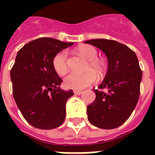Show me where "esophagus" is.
I'll return each instance as SVG.
<instances>
[{
	"label": "esophagus",
	"instance_id": "1",
	"mask_svg": "<svg viewBox=\"0 0 155 155\" xmlns=\"http://www.w3.org/2000/svg\"><path fill=\"white\" fill-rule=\"evenodd\" d=\"M82 93H83V91H74V94H76V95H81Z\"/></svg>",
	"mask_w": 155,
	"mask_h": 155
}]
</instances>
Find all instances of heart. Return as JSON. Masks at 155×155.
I'll return each instance as SVG.
<instances>
[{"instance_id": "1", "label": "heart", "mask_w": 155, "mask_h": 155, "mask_svg": "<svg viewBox=\"0 0 155 155\" xmlns=\"http://www.w3.org/2000/svg\"><path fill=\"white\" fill-rule=\"evenodd\" d=\"M79 54L82 55L84 59L88 60V64L86 69H91L97 74H102L104 71V64L100 60L97 59L98 52L96 49L91 45H81L78 48ZM53 67L58 74H64L68 70L67 65V53L66 51H62L54 55L53 61ZM97 80V76L92 71H87L82 73H70L65 76L64 84L65 87L75 91H81L84 88L93 84Z\"/></svg>"}]
</instances>
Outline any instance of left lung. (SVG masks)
Masks as SVG:
<instances>
[{"label": "left lung", "mask_w": 155, "mask_h": 155, "mask_svg": "<svg viewBox=\"0 0 155 155\" xmlns=\"http://www.w3.org/2000/svg\"><path fill=\"white\" fill-rule=\"evenodd\" d=\"M84 43L99 48L108 60L104 81L98 90L93 89L96 97L87 106L88 120L101 129H115L129 119L139 101L142 71L138 58L127 45L115 41L94 39Z\"/></svg>", "instance_id": "8db88e82"}]
</instances>
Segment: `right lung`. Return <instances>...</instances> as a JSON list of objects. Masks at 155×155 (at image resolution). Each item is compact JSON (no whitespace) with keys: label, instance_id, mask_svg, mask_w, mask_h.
<instances>
[{"label":"right lung","instance_id":"1","mask_svg":"<svg viewBox=\"0 0 155 155\" xmlns=\"http://www.w3.org/2000/svg\"><path fill=\"white\" fill-rule=\"evenodd\" d=\"M74 44L52 38H39L18 51L11 71L15 101L25 120L41 130L63 124L65 104L74 93L60 88L62 80L53 67L54 55Z\"/></svg>","mask_w":155,"mask_h":155}]
</instances>
